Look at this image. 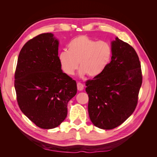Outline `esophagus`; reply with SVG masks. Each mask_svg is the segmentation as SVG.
Returning <instances> with one entry per match:
<instances>
[{
    "label": "esophagus",
    "instance_id": "esophagus-1",
    "mask_svg": "<svg viewBox=\"0 0 157 157\" xmlns=\"http://www.w3.org/2000/svg\"><path fill=\"white\" fill-rule=\"evenodd\" d=\"M77 89L78 91H82V90H83V89H84V85L82 83L78 82L77 83Z\"/></svg>",
    "mask_w": 157,
    "mask_h": 157
}]
</instances>
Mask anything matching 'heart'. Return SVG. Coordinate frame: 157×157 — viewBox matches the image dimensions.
I'll use <instances>...</instances> for the list:
<instances>
[{
	"mask_svg": "<svg viewBox=\"0 0 157 157\" xmlns=\"http://www.w3.org/2000/svg\"><path fill=\"white\" fill-rule=\"evenodd\" d=\"M67 48L68 51H61L58 55L61 69L67 75H73L79 65L80 77H97L105 70L112 56L111 46L107 42H97L86 35L71 40Z\"/></svg>",
	"mask_w": 157,
	"mask_h": 157,
	"instance_id": "heart-1",
	"label": "heart"
}]
</instances>
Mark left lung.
Returning <instances> with one entry per match:
<instances>
[{"instance_id":"8db88e82","label":"left lung","mask_w":157,"mask_h":157,"mask_svg":"<svg viewBox=\"0 0 157 157\" xmlns=\"http://www.w3.org/2000/svg\"><path fill=\"white\" fill-rule=\"evenodd\" d=\"M111 61L99 76L86 82L88 113L94 126L113 129L134 113L142 84L141 63L136 52L116 37L111 42Z\"/></svg>"}]
</instances>
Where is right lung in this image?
I'll use <instances>...</instances> for the list:
<instances>
[{
  "label": "right lung",
  "instance_id": "right-lung-1",
  "mask_svg": "<svg viewBox=\"0 0 157 157\" xmlns=\"http://www.w3.org/2000/svg\"><path fill=\"white\" fill-rule=\"evenodd\" d=\"M59 41L50 33L27 42L18 56L15 72L17 101L21 111L43 129L61 124L67 103L77 92V82L61 70Z\"/></svg>",
  "mask_w": 157,
  "mask_h": 157
}]
</instances>
